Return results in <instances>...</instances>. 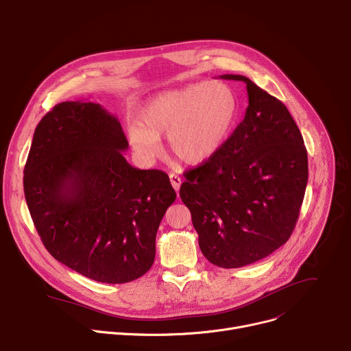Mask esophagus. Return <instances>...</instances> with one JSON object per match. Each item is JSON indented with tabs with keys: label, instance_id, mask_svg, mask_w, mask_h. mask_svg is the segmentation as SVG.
<instances>
[{
	"label": "esophagus",
	"instance_id": "34e87169",
	"mask_svg": "<svg viewBox=\"0 0 351 351\" xmlns=\"http://www.w3.org/2000/svg\"><path fill=\"white\" fill-rule=\"evenodd\" d=\"M169 179H171V183H172L173 189L178 192V190L180 189V184H182V179H180L178 175H175V173H171V175H169Z\"/></svg>",
	"mask_w": 351,
	"mask_h": 351
}]
</instances>
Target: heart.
I'll list each match as a JSON object with an SVG mask.
<instances>
[{
	"instance_id": "b5f03b06",
	"label": "heart",
	"mask_w": 351,
	"mask_h": 351,
	"mask_svg": "<svg viewBox=\"0 0 351 351\" xmlns=\"http://www.w3.org/2000/svg\"><path fill=\"white\" fill-rule=\"evenodd\" d=\"M238 113L235 92L221 81L162 92L140 110V123L127 129L130 144L147 161L161 154L168 136L171 152L186 164L214 156L227 141Z\"/></svg>"
}]
</instances>
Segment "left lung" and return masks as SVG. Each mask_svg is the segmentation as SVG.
<instances>
[{
	"mask_svg": "<svg viewBox=\"0 0 351 351\" xmlns=\"http://www.w3.org/2000/svg\"><path fill=\"white\" fill-rule=\"evenodd\" d=\"M243 120L219 151L186 171L180 199L192 213L208 262L237 269L269 256L291 237L308 182L298 125L277 98L243 75Z\"/></svg>",
	"mask_w": 351,
	"mask_h": 351,
	"instance_id": "left-lung-1",
	"label": "left lung"
}]
</instances>
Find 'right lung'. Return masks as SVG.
<instances>
[{
	"label": "right lung",
	"mask_w": 351,
	"mask_h": 351,
	"mask_svg": "<svg viewBox=\"0 0 351 351\" xmlns=\"http://www.w3.org/2000/svg\"><path fill=\"white\" fill-rule=\"evenodd\" d=\"M117 117L99 104L61 102L39 121L23 169L25 199L51 256L99 282L144 276L176 193L169 176L137 169Z\"/></svg>",
	"instance_id": "1"
}]
</instances>
